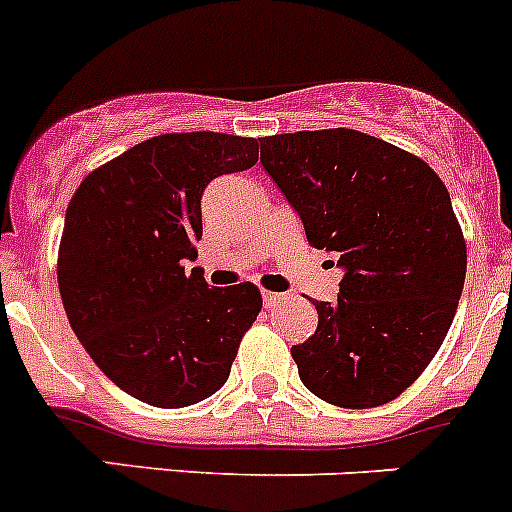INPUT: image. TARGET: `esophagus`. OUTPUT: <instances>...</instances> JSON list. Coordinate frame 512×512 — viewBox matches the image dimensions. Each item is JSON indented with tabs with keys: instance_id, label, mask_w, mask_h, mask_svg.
<instances>
[{
	"instance_id": "esophagus-1",
	"label": "esophagus",
	"mask_w": 512,
	"mask_h": 512,
	"mask_svg": "<svg viewBox=\"0 0 512 512\" xmlns=\"http://www.w3.org/2000/svg\"><path fill=\"white\" fill-rule=\"evenodd\" d=\"M284 299L286 294H279V291H264V304L269 306V309L271 306H279Z\"/></svg>"
}]
</instances>
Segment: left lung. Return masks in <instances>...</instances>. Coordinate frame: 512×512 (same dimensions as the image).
I'll use <instances>...</instances> for the list:
<instances>
[{"instance_id":"1","label":"left lung","mask_w":512,"mask_h":512,"mask_svg":"<svg viewBox=\"0 0 512 512\" xmlns=\"http://www.w3.org/2000/svg\"><path fill=\"white\" fill-rule=\"evenodd\" d=\"M261 165L311 246L344 269L334 304L311 301L316 332L291 347L301 382L347 410L387 405L445 342L465 284L445 183L417 155L347 128L261 138Z\"/></svg>"}]
</instances>
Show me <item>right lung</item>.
I'll use <instances>...</instances> for the list:
<instances>
[{
    "label": "right lung",
    "instance_id": "1",
    "mask_svg": "<svg viewBox=\"0 0 512 512\" xmlns=\"http://www.w3.org/2000/svg\"><path fill=\"white\" fill-rule=\"evenodd\" d=\"M256 160L253 138L158 135L92 170L67 206L57 256L67 319L92 362L140 402L175 410L218 392L259 316L251 281L186 274L206 186Z\"/></svg>",
    "mask_w": 512,
    "mask_h": 512
}]
</instances>
